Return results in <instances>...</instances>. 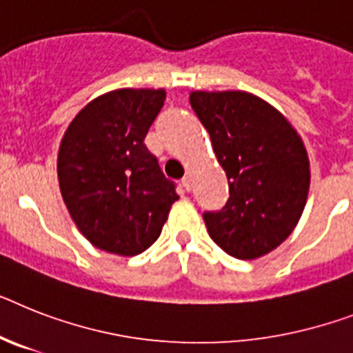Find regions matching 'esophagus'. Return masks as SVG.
<instances>
[{"label":"esophagus","instance_id":"34e87169","mask_svg":"<svg viewBox=\"0 0 353 353\" xmlns=\"http://www.w3.org/2000/svg\"><path fill=\"white\" fill-rule=\"evenodd\" d=\"M182 185L185 191H191V189H193V179H191V176H185V179L182 180Z\"/></svg>","mask_w":353,"mask_h":353}]
</instances>
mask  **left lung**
Instances as JSON below:
<instances>
[{
  "label": "left lung",
  "instance_id": "obj_1",
  "mask_svg": "<svg viewBox=\"0 0 353 353\" xmlns=\"http://www.w3.org/2000/svg\"><path fill=\"white\" fill-rule=\"evenodd\" d=\"M229 180V200L205 212L211 240L238 260H256L287 240L310 189V160L283 113L241 90L189 93Z\"/></svg>",
  "mask_w": 353,
  "mask_h": 353
}]
</instances>
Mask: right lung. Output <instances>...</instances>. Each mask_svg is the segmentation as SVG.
I'll return each instance as SVG.
<instances>
[{
  "label": "right lung",
  "mask_w": 353,
  "mask_h": 353,
  "mask_svg": "<svg viewBox=\"0 0 353 353\" xmlns=\"http://www.w3.org/2000/svg\"><path fill=\"white\" fill-rule=\"evenodd\" d=\"M164 101V88L112 90L90 101L61 139V196L79 232L97 249L144 252L179 200L144 144Z\"/></svg>",
  "instance_id": "obj_1"
}]
</instances>
